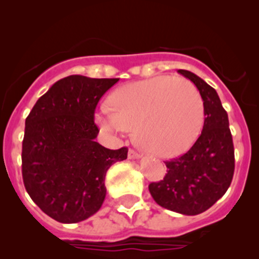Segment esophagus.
I'll list each match as a JSON object with an SVG mask.
<instances>
[{"label": "esophagus", "instance_id": "1", "mask_svg": "<svg viewBox=\"0 0 259 259\" xmlns=\"http://www.w3.org/2000/svg\"><path fill=\"white\" fill-rule=\"evenodd\" d=\"M127 156H129V159H140V154L137 153L135 150H133V149H130L129 153H127Z\"/></svg>", "mask_w": 259, "mask_h": 259}]
</instances>
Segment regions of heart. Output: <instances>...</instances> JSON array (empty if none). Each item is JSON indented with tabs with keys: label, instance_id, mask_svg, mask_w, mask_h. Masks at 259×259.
Here are the masks:
<instances>
[{
	"label": "heart",
	"instance_id": "b5f03b06",
	"mask_svg": "<svg viewBox=\"0 0 259 259\" xmlns=\"http://www.w3.org/2000/svg\"><path fill=\"white\" fill-rule=\"evenodd\" d=\"M110 108L103 106L96 120L104 129L126 133L148 153L177 155L189 148L204 122V103L199 90L183 77L156 76L116 89Z\"/></svg>",
	"mask_w": 259,
	"mask_h": 259
}]
</instances>
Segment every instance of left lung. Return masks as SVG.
I'll list each match as a JSON object with an SVG mask.
<instances>
[{
    "mask_svg": "<svg viewBox=\"0 0 259 259\" xmlns=\"http://www.w3.org/2000/svg\"><path fill=\"white\" fill-rule=\"evenodd\" d=\"M197 86L204 103V125L194 145L182 156L165 161L164 180L149 184L160 207L197 215L209 209L231 185L234 173V148L227 111L217 91L193 72L178 70Z\"/></svg>",
    "mask_w": 259,
    "mask_h": 259,
    "instance_id": "left-lung-1",
    "label": "left lung"
}]
</instances>
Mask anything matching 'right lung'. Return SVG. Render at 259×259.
Segmentation results:
<instances>
[{"mask_svg":"<svg viewBox=\"0 0 259 259\" xmlns=\"http://www.w3.org/2000/svg\"><path fill=\"white\" fill-rule=\"evenodd\" d=\"M117 81L64 77L36 101L26 117L23 184L40 209L60 223L85 221L100 209L106 171L127 158V148L110 150L95 142V108Z\"/></svg>","mask_w":259,"mask_h":259,"instance_id":"obj_1","label":"right lung"}]
</instances>
